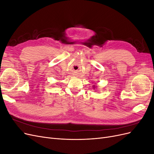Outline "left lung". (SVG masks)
Returning a JSON list of instances; mask_svg holds the SVG:
<instances>
[{
	"label": "left lung",
	"instance_id": "1",
	"mask_svg": "<svg viewBox=\"0 0 154 154\" xmlns=\"http://www.w3.org/2000/svg\"><path fill=\"white\" fill-rule=\"evenodd\" d=\"M94 87V88H95V86H94V87Z\"/></svg>",
	"mask_w": 154,
	"mask_h": 154
}]
</instances>
